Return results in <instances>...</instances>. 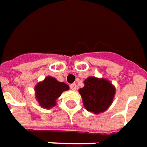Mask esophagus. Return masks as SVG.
<instances>
[{
  "mask_svg": "<svg viewBox=\"0 0 147 147\" xmlns=\"http://www.w3.org/2000/svg\"><path fill=\"white\" fill-rule=\"evenodd\" d=\"M76 84H71L70 85V88L71 89V90H73V91H75L76 89Z\"/></svg>",
  "mask_w": 147,
  "mask_h": 147,
  "instance_id": "34e87169",
  "label": "esophagus"
}]
</instances>
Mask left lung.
I'll return each instance as SVG.
<instances>
[{"label": "left lung", "mask_w": 147, "mask_h": 147, "mask_svg": "<svg viewBox=\"0 0 147 147\" xmlns=\"http://www.w3.org/2000/svg\"><path fill=\"white\" fill-rule=\"evenodd\" d=\"M84 87L79 90L87 111L97 115L109 108L115 94V88L106 79L88 77Z\"/></svg>", "instance_id": "8db88e82"}]
</instances>
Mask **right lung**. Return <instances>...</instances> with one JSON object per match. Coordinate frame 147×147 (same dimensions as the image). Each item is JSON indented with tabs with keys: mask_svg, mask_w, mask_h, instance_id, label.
I'll list each match as a JSON object with an SVG mask.
<instances>
[{
	"mask_svg": "<svg viewBox=\"0 0 147 147\" xmlns=\"http://www.w3.org/2000/svg\"><path fill=\"white\" fill-rule=\"evenodd\" d=\"M69 89L68 85L59 82L52 76H47L35 87L36 98L43 108L50 109L56 106V100L64 91Z\"/></svg>",
	"mask_w": 147,
	"mask_h": 147,
	"instance_id": "1",
	"label": "right lung"
}]
</instances>
